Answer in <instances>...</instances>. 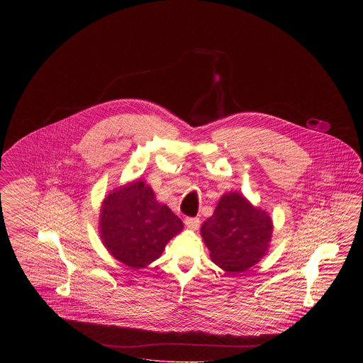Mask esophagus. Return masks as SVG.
<instances>
[{
    "label": "esophagus",
    "instance_id": "34e87169",
    "mask_svg": "<svg viewBox=\"0 0 363 363\" xmlns=\"http://www.w3.org/2000/svg\"><path fill=\"white\" fill-rule=\"evenodd\" d=\"M185 225L189 227L190 230H197L200 227V219L199 218H186Z\"/></svg>",
    "mask_w": 363,
    "mask_h": 363
}]
</instances>
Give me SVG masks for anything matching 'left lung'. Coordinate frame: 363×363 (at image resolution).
I'll return each instance as SVG.
<instances>
[{
	"mask_svg": "<svg viewBox=\"0 0 363 363\" xmlns=\"http://www.w3.org/2000/svg\"><path fill=\"white\" fill-rule=\"evenodd\" d=\"M268 213L255 208L241 193L222 196L213 215L201 225L211 259L230 274L253 267L267 252L272 237Z\"/></svg>",
	"mask_w": 363,
	"mask_h": 363,
	"instance_id": "1",
	"label": "left lung"
}]
</instances>
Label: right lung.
<instances>
[{"label":"right lung","instance_id":"1","mask_svg":"<svg viewBox=\"0 0 363 363\" xmlns=\"http://www.w3.org/2000/svg\"><path fill=\"white\" fill-rule=\"evenodd\" d=\"M181 219L143 181L110 193L101 212V235L107 250L138 269L160 257L167 242L181 233Z\"/></svg>","mask_w":363,"mask_h":363}]
</instances>
